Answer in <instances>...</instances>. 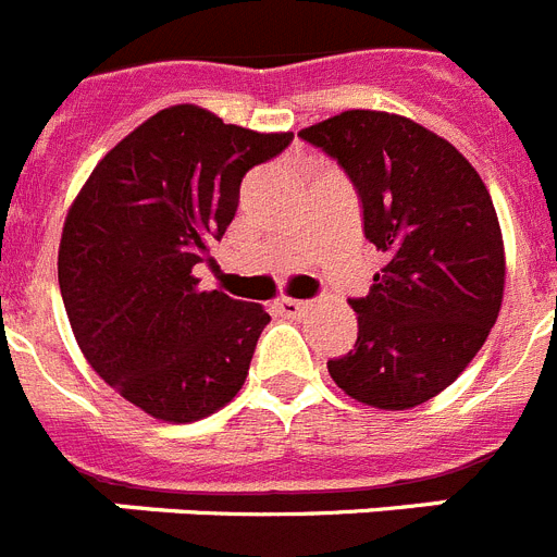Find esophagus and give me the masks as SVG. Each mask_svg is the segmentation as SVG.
<instances>
[{
	"mask_svg": "<svg viewBox=\"0 0 557 557\" xmlns=\"http://www.w3.org/2000/svg\"><path fill=\"white\" fill-rule=\"evenodd\" d=\"M275 310L282 312L287 318H298L304 310H307V301H296V298H282V301H275Z\"/></svg>",
	"mask_w": 557,
	"mask_h": 557,
	"instance_id": "1",
	"label": "esophagus"
}]
</instances>
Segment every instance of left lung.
<instances>
[{
    "label": "left lung",
    "mask_w": 557,
    "mask_h": 557,
    "mask_svg": "<svg viewBox=\"0 0 557 557\" xmlns=\"http://www.w3.org/2000/svg\"><path fill=\"white\" fill-rule=\"evenodd\" d=\"M298 137L332 157L363 208L386 264L369 296L349 298L358 341L326 363L358 403L403 411L448 388L496 324L505 245L476 169L420 123L349 109Z\"/></svg>",
    "instance_id": "1"
}]
</instances>
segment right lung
Masks as SVG:
<instances>
[{"instance_id": "1", "label": "right lung", "mask_w": 557, "mask_h": 557, "mask_svg": "<svg viewBox=\"0 0 557 557\" xmlns=\"http://www.w3.org/2000/svg\"><path fill=\"white\" fill-rule=\"evenodd\" d=\"M293 132L259 135L180 103L123 137L66 213L59 287L84 358L121 397L194 422L236 397L270 315L197 289L194 268L225 236L242 177Z\"/></svg>"}]
</instances>
